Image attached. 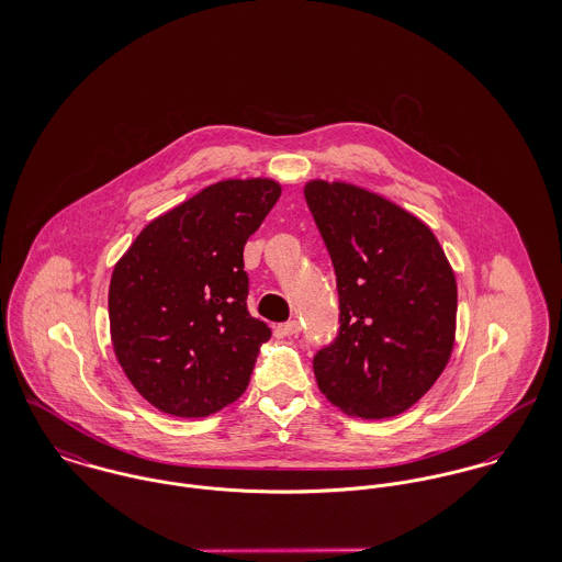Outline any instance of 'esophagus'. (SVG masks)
<instances>
[{
    "instance_id": "esophagus-1",
    "label": "esophagus",
    "mask_w": 562,
    "mask_h": 562,
    "mask_svg": "<svg viewBox=\"0 0 562 562\" xmlns=\"http://www.w3.org/2000/svg\"><path fill=\"white\" fill-rule=\"evenodd\" d=\"M274 333H277L279 337H292V335H299V333H301V324L296 321L283 322V324H279V326L274 328Z\"/></svg>"
}]
</instances>
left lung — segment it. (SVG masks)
Masks as SVG:
<instances>
[{
    "label": "left lung",
    "mask_w": 562,
    "mask_h": 562,
    "mask_svg": "<svg viewBox=\"0 0 562 562\" xmlns=\"http://www.w3.org/2000/svg\"><path fill=\"white\" fill-rule=\"evenodd\" d=\"M305 201L339 299L337 335L314 355L318 387L350 415L394 417L432 387L450 359L454 272L422 221L372 192L312 181Z\"/></svg>",
    "instance_id": "obj_1"
}]
</instances>
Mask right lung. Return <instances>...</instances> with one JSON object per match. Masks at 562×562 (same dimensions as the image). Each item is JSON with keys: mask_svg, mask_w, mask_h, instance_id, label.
<instances>
[{"mask_svg": "<svg viewBox=\"0 0 562 562\" xmlns=\"http://www.w3.org/2000/svg\"><path fill=\"white\" fill-rule=\"evenodd\" d=\"M279 196L270 179L214 183L149 223L114 266L116 359L164 413L205 417L246 392L270 328L246 310L244 244Z\"/></svg>", "mask_w": 562, "mask_h": 562, "instance_id": "obj_1", "label": "right lung"}]
</instances>
